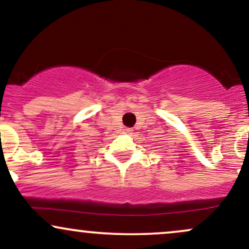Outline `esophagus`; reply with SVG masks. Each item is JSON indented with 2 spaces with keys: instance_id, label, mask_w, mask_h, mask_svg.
Masks as SVG:
<instances>
[{
  "instance_id": "34e87169",
  "label": "esophagus",
  "mask_w": 249,
  "mask_h": 249,
  "mask_svg": "<svg viewBox=\"0 0 249 249\" xmlns=\"http://www.w3.org/2000/svg\"><path fill=\"white\" fill-rule=\"evenodd\" d=\"M124 132L125 133H131V132H132V130H131V128H125Z\"/></svg>"
}]
</instances>
